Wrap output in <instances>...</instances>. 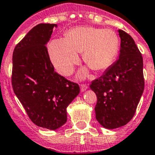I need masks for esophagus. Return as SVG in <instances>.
<instances>
[{"instance_id":"esophagus-1","label":"esophagus","mask_w":155,"mask_h":155,"mask_svg":"<svg viewBox=\"0 0 155 155\" xmlns=\"http://www.w3.org/2000/svg\"><path fill=\"white\" fill-rule=\"evenodd\" d=\"M80 88H81L82 92H83V91H86V90L88 88V85H87V84H81V85H80Z\"/></svg>"}]
</instances>
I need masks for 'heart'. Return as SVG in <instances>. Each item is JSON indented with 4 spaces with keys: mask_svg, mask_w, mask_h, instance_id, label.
Returning a JSON list of instances; mask_svg holds the SVG:
<instances>
[{
    "mask_svg": "<svg viewBox=\"0 0 155 155\" xmlns=\"http://www.w3.org/2000/svg\"><path fill=\"white\" fill-rule=\"evenodd\" d=\"M119 47L117 33L112 29L77 27L70 29L64 39H56L49 44V54L54 66L62 76H69L83 52L89 67L101 71L111 65Z\"/></svg>",
    "mask_w": 155,
    "mask_h": 155,
    "instance_id": "b5f03b06",
    "label": "heart"
}]
</instances>
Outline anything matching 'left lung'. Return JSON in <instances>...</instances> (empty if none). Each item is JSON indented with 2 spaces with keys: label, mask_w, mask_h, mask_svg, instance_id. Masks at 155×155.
<instances>
[{
  "label": "left lung",
  "mask_w": 155,
  "mask_h": 155,
  "mask_svg": "<svg viewBox=\"0 0 155 155\" xmlns=\"http://www.w3.org/2000/svg\"><path fill=\"white\" fill-rule=\"evenodd\" d=\"M118 33L119 58L90 86L97 98V120L109 130L131 120L144 89L142 54L130 35L121 29Z\"/></svg>",
  "instance_id": "8db88e82"
}]
</instances>
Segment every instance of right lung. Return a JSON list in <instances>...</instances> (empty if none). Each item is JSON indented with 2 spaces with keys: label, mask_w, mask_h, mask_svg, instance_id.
Wrapping results in <instances>:
<instances>
[{
  "label": "right lung",
  "mask_w": 155,
  "mask_h": 155,
  "mask_svg": "<svg viewBox=\"0 0 155 155\" xmlns=\"http://www.w3.org/2000/svg\"><path fill=\"white\" fill-rule=\"evenodd\" d=\"M56 24L36 25L15 46L12 56L13 91L31 121L55 130L67 121L66 108L79 94V85L54 71L48 44Z\"/></svg>",
  "instance_id": "add662e5"
}]
</instances>
